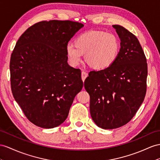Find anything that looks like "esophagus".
Wrapping results in <instances>:
<instances>
[{
  "label": "esophagus",
  "instance_id": "34e87169",
  "mask_svg": "<svg viewBox=\"0 0 160 160\" xmlns=\"http://www.w3.org/2000/svg\"><path fill=\"white\" fill-rule=\"evenodd\" d=\"M87 76H88V73L87 72H84V71L82 72V79L83 82L85 80L86 78H87Z\"/></svg>",
  "mask_w": 160,
  "mask_h": 160
}]
</instances>
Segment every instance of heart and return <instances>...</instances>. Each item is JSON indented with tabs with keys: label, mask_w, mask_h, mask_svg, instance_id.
<instances>
[{
	"label": "heart",
	"mask_w": 160,
	"mask_h": 160,
	"mask_svg": "<svg viewBox=\"0 0 160 160\" xmlns=\"http://www.w3.org/2000/svg\"><path fill=\"white\" fill-rule=\"evenodd\" d=\"M120 49V40L115 34L94 30L80 35L76 44L68 43L65 51L72 66L79 65L85 54L86 60L93 69L103 70L116 62Z\"/></svg>",
	"instance_id": "b5f03b06"
}]
</instances>
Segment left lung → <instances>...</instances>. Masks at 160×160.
<instances>
[{
	"instance_id": "1",
	"label": "left lung",
	"mask_w": 160,
	"mask_h": 160,
	"mask_svg": "<svg viewBox=\"0 0 160 160\" xmlns=\"http://www.w3.org/2000/svg\"><path fill=\"white\" fill-rule=\"evenodd\" d=\"M113 28L121 41L116 62L103 70L90 72L84 81L92 119L103 129L119 128L132 120L147 91V59L138 40L124 27Z\"/></svg>"
}]
</instances>
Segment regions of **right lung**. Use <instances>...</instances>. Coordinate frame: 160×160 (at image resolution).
<instances>
[{
    "mask_svg": "<svg viewBox=\"0 0 160 160\" xmlns=\"http://www.w3.org/2000/svg\"><path fill=\"white\" fill-rule=\"evenodd\" d=\"M82 23L69 20L34 24L18 40L10 60L14 99L36 126L52 128L66 120L83 87L80 69L68 63L65 47Z\"/></svg>",
    "mask_w": 160,
    "mask_h": 160,
    "instance_id": "1",
    "label": "right lung"
}]
</instances>
